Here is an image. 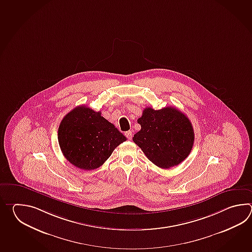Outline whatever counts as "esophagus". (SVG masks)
Instances as JSON below:
<instances>
[{
	"label": "esophagus",
	"instance_id": "1",
	"mask_svg": "<svg viewBox=\"0 0 252 252\" xmlns=\"http://www.w3.org/2000/svg\"><path fill=\"white\" fill-rule=\"evenodd\" d=\"M132 131L131 130H128V131H126L125 132V136L127 137V139H132Z\"/></svg>",
	"mask_w": 252,
	"mask_h": 252
}]
</instances>
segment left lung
<instances>
[{"mask_svg":"<svg viewBox=\"0 0 252 252\" xmlns=\"http://www.w3.org/2000/svg\"><path fill=\"white\" fill-rule=\"evenodd\" d=\"M138 124L141 128L132 139L156 166L170 168L190 154L194 141L193 126L177 108H145Z\"/></svg>","mask_w":252,"mask_h":252,"instance_id":"obj_1","label":"left lung"}]
</instances>
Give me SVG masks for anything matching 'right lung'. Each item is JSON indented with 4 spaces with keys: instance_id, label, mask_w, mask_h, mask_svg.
<instances>
[{
    "instance_id": "obj_1",
    "label": "right lung",
    "mask_w": 252,
    "mask_h": 252,
    "mask_svg": "<svg viewBox=\"0 0 252 252\" xmlns=\"http://www.w3.org/2000/svg\"><path fill=\"white\" fill-rule=\"evenodd\" d=\"M58 139L64 158L84 170L102 166L115 148L127 139L100 112L85 105L75 107L64 116Z\"/></svg>"
}]
</instances>
